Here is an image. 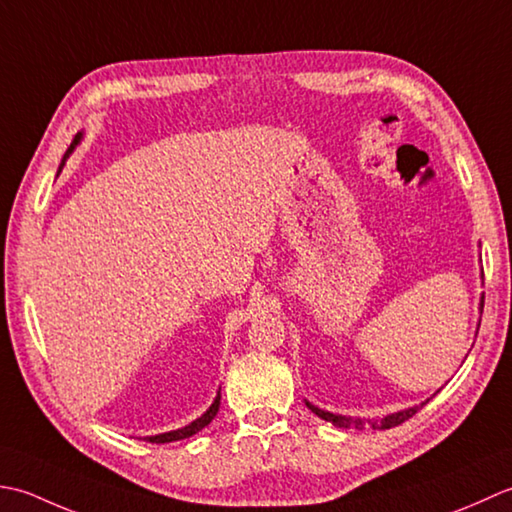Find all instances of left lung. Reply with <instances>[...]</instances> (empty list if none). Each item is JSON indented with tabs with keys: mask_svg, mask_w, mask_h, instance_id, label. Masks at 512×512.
Here are the masks:
<instances>
[{
	"mask_svg": "<svg viewBox=\"0 0 512 512\" xmlns=\"http://www.w3.org/2000/svg\"><path fill=\"white\" fill-rule=\"evenodd\" d=\"M482 278H484V271H482ZM479 309H484V296H482V300H479ZM426 402H429V400H426ZM426 402L409 406V409H402L398 413H389V415H384V417H378V420H360V417L338 415V413H331V411H325V409H318L316 404H311L309 400H305L307 409H311V413H316L320 420H327L333 426H338V429H351V426H356V429H362V426L369 424L371 429H380V431L382 429H393V426L406 422V420H409V417H413L417 411H420Z\"/></svg>",
	"mask_w": 512,
	"mask_h": 512,
	"instance_id": "left-lung-1",
	"label": "left lung"
}]
</instances>
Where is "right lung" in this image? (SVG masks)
I'll list each match as a JSON object with an SVG mask.
<instances>
[{"label": "right lung", "instance_id": "right-lung-1", "mask_svg": "<svg viewBox=\"0 0 512 512\" xmlns=\"http://www.w3.org/2000/svg\"><path fill=\"white\" fill-rule=\"evenodd\" d=\"M79 141H81V134H77L75 141H72V145H70L68 152H66V156H64V161H61V165H59L57 176H59L61 168H64V163H66L68 156L72 154V150H75L77 145H79ZM218 406H221V391L216 393V398H214V402H212L210 409H207L201 417H196L194 422H190L187 426H183V429L168 431V433H159V435H148V437H143V440H148V442H152V444H168V442H179V440H185V437H192L194 433H198L201 429H205V426L214 420L216 413H218Z\"/></svg>", "mask_w": 512, "mask_h": 512}]
</instances>
